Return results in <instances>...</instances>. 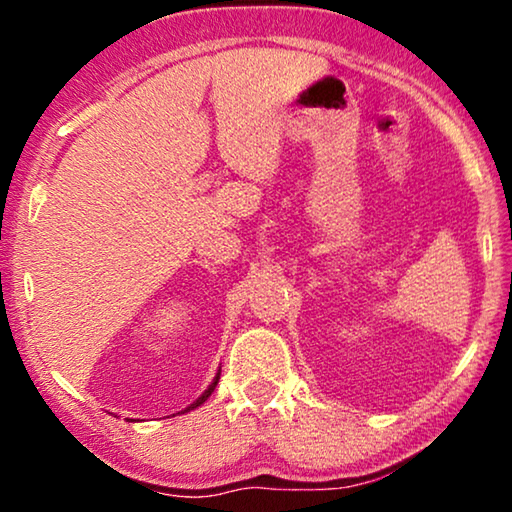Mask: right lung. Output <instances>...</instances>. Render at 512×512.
Wrapping results in <instances>:
<instances>
[{"label":"right lung","instance_id":"obj_1","mask_svg":"<svg viewBox=\"0 0 512 512\" xmlns=\"http://www.w3.org/2000/svg\"><path fill=\"white\" fill-rule=\"evenodd\" d=\"M216 384H219V375H216V377H214V381H212V384H210V388H207V391H205V393H203L201 397H198V400H196L194 404H189V406H187V409H185V413H187V411H192V409H196V406H201V404H203V402L207 400V397H210V395L214 393V388H216Z\"/></svg>","mask_w":512,"mask_h":512}]
</instances>
